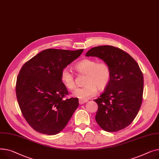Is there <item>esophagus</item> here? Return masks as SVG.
I'll return each instance as SVG.
<instances>
[{"mask_svg":"<svg viewBox=\"0 0 159 159\" xmlns=\"http://www.w3.org/2000/svg\"><path fill=\"white\" fill-rule=\"evenodd\" d=\"M88 101V100H83V99H80L79 100V103L80 105H83L85 103V102H87Z\"/></svg>","mask_w":159,"mask_h":159,"instance_id":"34e87169","label":"esophagus"}]
</instances>
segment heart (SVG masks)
<instances>
[{
    "mask_svg": "<svg viewBox=\"0 0 159 159\" xmlns=\"http://www.w3.org/2000/svg\"><path fill=\"white\" fill-rule=\"evenodd\" d=\"M79 73L86 74L85 86L78 88L73 92V96L80 99L85 100L94 96L98 91L105 90L111 80V71L110 65L104 61L98 62L96 60L84 59L75 66ZM63 85L69 90L75 89L76 85L74 74L68 68L62 69L60 74Z\"/></svg>",
    "mask_w": 159,
    "mask_h": 159,
    "instance_id": "b5f03b06",
    "label": "heart"
}]
</instances>
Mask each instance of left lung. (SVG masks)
I'll list each match as a JSON object with an SVG mask.
<instances>
[{"instance_id":"8db88e82","label":"left lung","mask_w":159,"mask_h":159,"mask_svg":"<svg viewBox=\"0 0 159 159\" xmlns=\"http://www.w3.org/2000/svg\"><path fill=\"white\" fill-rule=\"evenodd\" d=\"M86 57L102 60L111 71L108 87L94 100L98 105L97 123L108 132L124 129L132 123L142 104L144 78L141 70L131 56L114 46L95 47Z\"/></svg>"}]
</instances>
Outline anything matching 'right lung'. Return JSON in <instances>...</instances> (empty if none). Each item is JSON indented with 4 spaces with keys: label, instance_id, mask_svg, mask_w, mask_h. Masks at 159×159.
Listing matches in <instances>:
<instances>
[{
    "label": "right lung",
    "instance_id": "add662e5",
    "mask_svg": "<svg viewBox=\"0 0 159 159\" xmlns=\"http://www.w3.org/2000/svg\"><path fill=\"white\" fill-rule=\"evenodd\" d=\"M83 51L45 49L21 68L16 83V98L24 117L36 132L59 134L78 108V98L64 99L69 92L60 74Z\"/></svg>",
    "mask_w": 159,
    "mask_h": 159
}]
</instances>
